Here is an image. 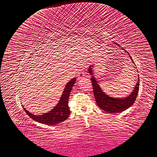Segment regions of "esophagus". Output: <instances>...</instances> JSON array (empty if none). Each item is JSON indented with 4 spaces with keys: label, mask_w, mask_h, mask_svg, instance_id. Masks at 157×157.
I'll list each match as a JSON object with an SVG mask.
<instances>
[{
    "label": "esophagus",
    "mask_w": 157,
    "mask_h": 157,
    "mask_svg": "<svg viewBox=\"0 0 157 157\" xmlns=\"http://www.w3.org/2000/svg\"><path fill=\"white\" fill-rule=\"evenodd\" d=\"M78 79H80L82 77L84 76V75H85V70L84 69H80L79 70V72H78Z\"/></svg>",
    "instance_id": "esophagus-1"
}]
</instances>
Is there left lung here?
I'll return each mask as SVG.
<instances>
[{"mask_svg": "<svg viewBox=\"0 0 157 157\" xmlns=\"http://www.w3.org/2000/svg\"><path fill=\"white\" fill-rule=\"evenodd\" d=\"M115 44H116V43ZM125 52H126V51ZM129 57L132 60V62L134 64H135L132 59V57H131L130 55ZM93 67L94 65L93 64L90 65V67H89L88 72L92 75L90 79H91V82L93 87V93L95 100L96 102H97L98 107L101 109L104 110V112H106L108 113H119L121 112H123V111L129 108L130 106H132L135 102L139 91V78H138V82L136 83L135 87H134L132 92L131 93V94H129L128 97H126V98H113L112 97H109L108 94H106L104 92H103L102 89L100 88V85L98 84L97 81L96 80L93 74Z\"/></svg>", "mask_w": 157, "mask_h": 157, "instance_id": "obj_1", "label": "left lung"}]
</instances>
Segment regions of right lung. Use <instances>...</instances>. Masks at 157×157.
Returning <instances> with one entry per match:
<instances>
[{
    "label": "right lung",
    "mask_w": 157,
    "mask_h": 157,
    "mask_svg": "<svg viewBox=\"0 0 157 157\" xmlns=\"http://www.w3.org/2000/svg\"><path fill=\"white\" fill-rule=\"evenodd\" d=\"M75 81H76V78H74L67 83L58 104L48 113H45L41 115H33L25 109L22 105L25 112L30 117L40 123H43L47 125H55L63 122L69 117L70 113L68 107V98Z\"/></svg>",
    "instance_id": "add662e5"
}]
</instances>
